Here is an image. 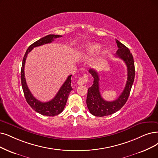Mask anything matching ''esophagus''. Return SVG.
<instances>
[{
  "label": "esophagus",
  "mask_w": 158,
  "mask_h": 158,
  "mask_svg": "<svg viewBox=\"0 0 158 158\" xmlns=\"http://www.w3.org/2000/svg\"><path fill=\"white\" fill-rule=\"evenodd\" d=\"M88 81V77L87 74H84L82 77L80 78L77 81V84L79 85H83Z\"/></svg>",
  "instance_id": "34e87169"
}]
</instances>
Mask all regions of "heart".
<instances>
[{
	"label": "heart",
	"instance_id": "1",
	"mask_svg": "<svg viewBox=\"0 0 158 158\" xmlns=\"http://www.w3.org/2000/svg\"><path fill=\"white\" fill-rule=\"evenodd\" d=\"M100 46L98 44H93V45H90L87 46L84 51V56L85 57L87 56H90L91 55H93L94 53H96L98 50L100 49Z\"/></svg>",
	"mask_w": 158,
	"mask_h": 158
}]
</instances>
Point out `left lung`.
<instances>
[{
    "mask_svg": "<svg viewBox=\"0 0 158 158\" xmlns=\"http://www.w3.org/2000/svg\"><path fill=\"white\" fill-rule=\"evenodd\" d=\"M118 50L115 56L122 59L127 66V81L125 87L120 96L114 101H106L101 96L99 90V75L93 69L89 70L94 78L93 84L88 89L86 103L92 115L97 117H104L113 114L122 108L127 102L133 85L135 78V66L134 58L127 48L123 43L116 40Z\"/></svg>",
    "mask_w": 158,
    "mask_h": 158,
    "instance_id": "left-lung-1",
    "label": "left lung"
}]
</instances>
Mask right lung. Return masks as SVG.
Here are the masks:
<instances>
[{"label":"right lung","instance_id":"obj_1","mask_svg":"<svg viewBox=\"0 0 158 158\" xmlns=\"http://www.w3.org/2000/svg\"><path fill=\"white\" fill-rule=\"evenodd\" d=\"M61 35L50 34L47 36L42 37L40 40L36 41L28 47L24 56L23 60L21 71V84L24 94L27 103L30 107L36 112L40 113L43 115L54 117L60 114L64 110L67 103V100L69 97V94L71 91V77L72 74L69 76L64 84L60 87L58 93L54 97L53 99L47 102H42L41 101L37 100L31 93L29 90L28 85L26 82V79L24 78V65L27 55L34 47H39L44 45V44L50 43L54 41V39L61 37Z\"/></svg>","mask_w":158,"mask_h":158}]
</instances>
